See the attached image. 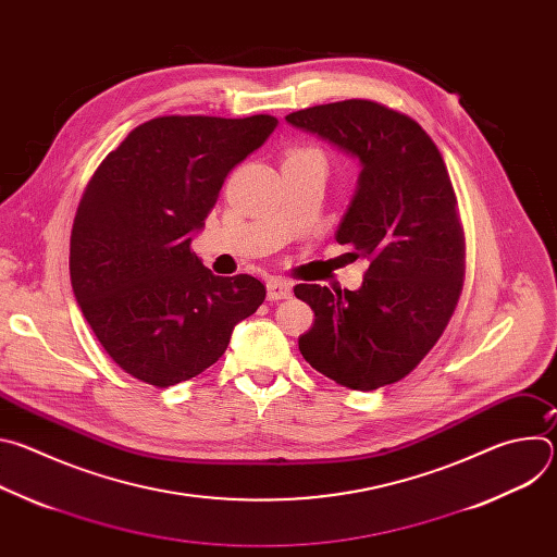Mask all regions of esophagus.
Segmentation results:
<instances>
[{
	"mask_svg": "<svg viewBox=\"0 0 557 557\" xmlns=\"http://www.w3.org/2000/svg\"><path fill=\"white\" fill-rule=\"evenodd\" d=\"M290 282H286V280H269L267 282V297H269V301H277V299H286V297H290Z\"/></svg>",
	"mask_w": 557,
	"mask_h": 557,
	"instance_id": "1",
	"label": "esophagus"
}]
</instances>
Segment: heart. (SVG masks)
<instances>
[{
    "instance_id": "1",
    "label": "heart",
    "mask_w": 557,
    "mask_h": 557,
    "mask_svg": "<svg viewBox=\"0 0 557 557\" xmlns=\"http://www.w3.org/2000/svg\"><path fill=\"white\" fill-rule=\"evenodd\" d=\"M304 151H310V149H304Z\"/></svg>"
}]
</instances>
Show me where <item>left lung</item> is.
<instances>
[{"label": "left lung", "instance_id": "left-lung-1", "mask_svg": "<svg viewBox=\"0 0 557 557\" xmlns=\"http://www.w3.org/2000/svg\"><path fill=\"white\" fill-rule=\"evenodd\" d=\"M357 158V191L335 233L370 262L359 290L297 284L314 310L304 359L350 389L410 374L443 335L465 275V235L443 156L410 116L350 99L286 116Z\"/></svg>", "mask_w": 557, "mask_h": 557}]
</instances>
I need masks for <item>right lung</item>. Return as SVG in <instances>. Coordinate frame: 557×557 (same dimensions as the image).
<instances>
[{
	"mask_svg": "<svg viewBox=\"0 0 557 557\" xmlns=\"http://www.w3.org/2000/svg\"><path fill=\"white\" fill-rule=\"evenodd\" d=\"M275 127L269 114L151 119L90 178L72 224L70 282L127 374L170 387L205 372L264 301L260 280L213 275L189 247L226 174Z\"/></svg>",
	"mask_w": 557,
	"mask_h": 557,
	"instance_id": "obj_1",
	"label": "right lung"
}]
</instances>
